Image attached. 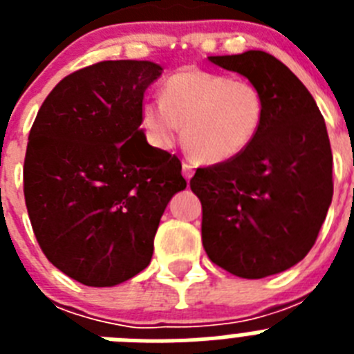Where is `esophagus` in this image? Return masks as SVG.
<instances>
[{"instance_id": "34e87169", "label": "esophagus", "mask_w": 354, "mask_h": 354, "mask_svg": "<svg viewBox=\"0 0 354 354\" xmlns=\"http://www.w3.org/2000/svg\"><path fill=\"white\" fill-rule=\"evenodd\" d=\"M193 174H195V167H193L192 162L187 161H183V175L186 177V180L189 183V179L193 177Z\"/></svg>"}]
</instances>
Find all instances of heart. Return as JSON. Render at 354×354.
Listing matches in <instances>:
<instances>
[{
  "instance_id": "obj_1",
  "label": "heart",
  "mask_w": 354,
  "mask_h": 354,
  "mask_svg": "<svg viewBox=\"0 0 354 354\" xmlns=\"http://www.w3.org/2000/svg\"><path fill=\"white\" fill-rule=\"evenodd\" d=\"M159 99L142 108L150 142L168 149L183 127L187 152L205 165L243 154L264 118V99L255 84L200 68H184L167 77Z\"/></svg>"
}]
</instances>
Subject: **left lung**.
<instances>
[{
    "instance_id": "left-lung-1",
    "label": "left lung",
    "mask_w": 354,
    "mask_h": 354,
    "mask_svg": "<svg viewBox=\"0 0 354 354\" xmlns=\"http://www.w3.org/2000/svg\"><path fill=\"white\" fill-rule=\"evenodd\" d=\"M262 93L264 118L252 145L230 161L198 168L202 243L209 259L241 278L270 277L314 246L333 196L326 124L305 84L264 51L209 56Z\"/></svg>"
}]
</instances>
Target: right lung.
<instances>
[{
  "mask_svg": "<svg viewBox=\"0 0 354 354\" xmlns=\"http://www.w3.org/2000/svg\"><path fill=\"white\" fill-rule=\"evenodd\" d=\"M161 72L142 60L72 72L28 136L31 227L48 261L83 286L113 287L145 270L162 212L186 187L179 158L140 129L143 93Z\"/></svg>",
  "mask_w": 354,
  "mask_h": 354,
  "instance_id": "right-lung-1",
  "label": "right lung"
}]
</instances>
